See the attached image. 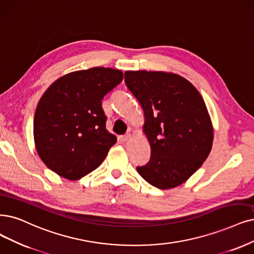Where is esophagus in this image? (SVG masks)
Returning a JSON list of instances; mask_svg holds the SVG:
<instances>
[{
	"instance_id": "obj_1",
	"label": "esophagus",
	"mask_w": 254,
	"mask_h": 254,
	"mask_svg": "<svg viewBox=\"0 0 254 254\" xmlns=\"http://www.w3.org/2000/svg\"><path fill=\"white\" fill-rule=\"evenodd\" d=\"M129 139H130V134H129V133H127V134H126V135L120 137V140H121L122 142H127V141H128Z\"/></svg>"
}]
</instances>
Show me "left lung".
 <instances>
[{
	"label": "left lung",
	"mask_w": 254,
	"mask_h": 254,
	"mask_svg": "<svg viewBox=\"0 0 254 254\" xmlns=\"http://www.w3.org/2000/svg\"><path fill=\"white\" fill-rule=\"evenodd\" d=\"M125 81L143 110V132L151 145V159L137 172L157 189H174L198 171L211 151L213 127L205 102L175 73L127 71Z\"/></svg>",
	"instance_id": "8db88e82"
}]
</instances>
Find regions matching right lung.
Returning <instances> with one entry per match:
<instances>
[{
  "mask_svg": "<svg viewBox=\"0 0 254 254\" xmlns=\"http://www.w3.org/2000/svg\"><path fill=\"white\" fill-rule=\"evenodd\" d=\"M124 73L95 67L65 74L47 89L36 107L33 136L46 166L68 180H78L102 163L117 141L106 128L101 100Z\"/></svg>",
  "mask_w": 254,
  "mask_h": 254,
  "instance_id": "1",
  "label": "right lung"
}]
</instances>
